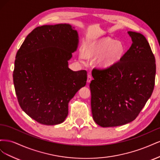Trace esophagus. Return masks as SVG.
<instances>
[{
  "label": "esophagus",
  "mask_w": 160,
  "mask_h": 160,
  "mask_svg": "<svg viewBox=\"0 0 160 160\" xmlns=\"http://www.w3.org/2000/svg\"><path fill=\"white\" fill-rule=\"evenodd\" d=\"M91 79H92L91 76L90 75H88V79H87V81H88V83H90Z\"/></svg>",
  "instance_id": "34e87169"
}]
</instances>
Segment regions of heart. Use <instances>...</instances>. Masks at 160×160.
Returning <instances> with one entry per match:
<instances>
[{
  "label": "heart",
  "instance_id": "heart-1",
  "mask_svg": "<svg viewBox=\"0 0 160 160\" xmlns=\"http://www.w3.org/2000/svg\"><path fill=\"white\" fill-rule=\"evenodd\" d=\"M125 51V47L121 42L112 38H105L87 47L85 55L89 58L102 57L99 61L100 65L109 67L122 59ZM79 60L82 62L85 60L83 53H80Z\"/></svg>",
  "mask_w": 160,
  "mask_h": 160
}]
</instances>
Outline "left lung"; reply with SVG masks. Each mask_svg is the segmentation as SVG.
Masks as SVG:
<instances>
[{"label": "left lung", "mask_w": 160, "mask_h": 160, "mask_svg": "<svg viewBox=\"0 0 160 160\" xmlns=\"http://www.w3.org/2000/svg\"><path fill=\"white\" fill-rule=\"evenodd\" d=\"M132 44L116 63L93 69L91 81V112L103 128L132 122L151 97L155 85L156 59L141 33L129 31Z\"/></svg>", "instance_id": "1"}]
</instances>
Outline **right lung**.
Masks as SVG:
<instances>
[{"mask_svg":"<svg viewBox=\"0 0 160 160\" xmlns=\"http://www.w3.org/2000/svg\"><path fill=\"white\" fill-rule=\"evenodd\" d=\"M74 28L69 24L38 27L17 52L13 83L18 103L39 123L63 122L69 101L86 85L85 70L68 67L79 41Z\"/></svg>","mask_w":160,"mask_h":160,"instance_id":"obj_1","label":"right lung"}]
</instances>
